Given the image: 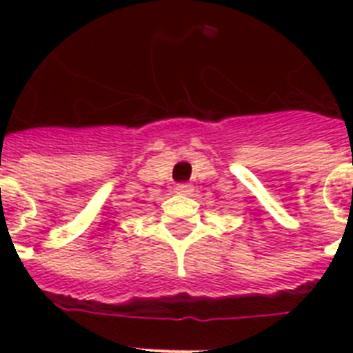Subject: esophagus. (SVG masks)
<instances>
[{"mask_svg":"<svg viewBox=\"0 0 353 353\" xmlns=\"http://www.w3.org/2000/svg\"><path fill=\"white\" fill-rule=\"evenodd\" d=\"M192 192L194 187L190 183H179V185H176V194H179V196H190Z\"/></svg>","mask_w":353,"mask_h":353,"instance_id":"obj_1","label":"esophagus"}]
</instances>
